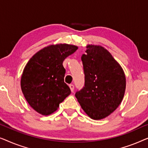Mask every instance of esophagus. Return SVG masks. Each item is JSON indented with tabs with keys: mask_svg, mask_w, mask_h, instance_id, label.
Returning <instances> with one entry per match:
<instances>
[{
	"mask_svg": "<svg viewBox=\"0 0 148 148\" xmlns=\"http://www.w3.org/2000/svg\"><path fill=\"white\" fill-rule=\"evenodd\" d=\"M69 88L71 89V91L72 92H74V86L73 84H70L69 85Z\"/></svg>",
	"mask_w": 148,
	"mask_h": 148,
	"instance_id": "34e87169",
	"label": "esophagus"
}]
</instances>
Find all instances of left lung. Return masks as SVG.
I'll return each mask as SVG.
<instances>
[{
    "mask_svg": "<svg viewBox=\"0 0 148 148\" xmlns=\"http://www.w3.org/2000/svg\"><path fill=\"white\" fill-rule=\"evenodd\" d=\"M82 56L84 86L75 93L86 114L94 120L108 116L122 102L126 88L123 69L110 52L100 46H87Z\"/></svg>",
    "mask_w": 148,
    "mask_h": 148,
    "instance_id": "left-lung-1",
    "label": "left lung"
}]
</instances>
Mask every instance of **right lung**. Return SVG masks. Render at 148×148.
I'll return each instance as SVG.
<instances>
[{"label":"right lung","mask_w":148,"mask_h":148,"mask_svg":"<svg viewBox=\"0 0 148 148\" xmlns=\"http://www.w3.org/2000/svg\"><path fill=\"white\" fill-rule=\"evenodd\" d=\"M73 45L50 46L34 54L22 74L21 87L27 102L36 112L49 115L71 94L64 82V60L77 50Z\"/></svg>","instance_id":"add662e5"}]
</instances>
